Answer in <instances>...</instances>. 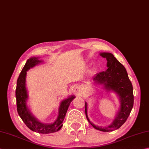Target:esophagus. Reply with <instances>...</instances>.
Masks as SVG:
<instances>
[{"instance_id":"1","label":"esophagus","mask_w":149,"mask_h":149,"mask_svg":"<svg viewBox=\"0 0 149 149\" xmlns=\"http://www.w3.org/2000/svg\"><path fill=\"white\" fill-rule=\"evenodd\" d=\"M74 92L77 95H79L81 92V88L79 86H77L75 87L74 88Z\"/></svg>"}]
</instances>
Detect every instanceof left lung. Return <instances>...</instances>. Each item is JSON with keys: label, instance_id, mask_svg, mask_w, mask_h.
<instances>
[{"label": "left lung", "instance_id": "left-lung-1", "mask_svg": "<svg viewBox=\"0 0 149 149\" xmlns=\"http://www.w3.org/2000/svg\"><path fill=\"white\" fill-rule=\"evenodd\" d=\"M106 58L108 68L104 72L96 74L93 77L94 83L103 86L107 92H113L119 97L120 106L113 121L105 127H99L90 121L87 113V103L85 102V114L87 120L94 129L103 132H112L123 125L130 115L134 104L133 87L124 66L109 52L100 54Z\"/></svg>", "mask_w": 149, "mask_h": 149}]
</instances>
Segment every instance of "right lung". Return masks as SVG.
I'll list each match as a JSON object with an SVG mask.
<instances>
[{"label": "right lung", "instance_id": "add662e5", "mask_svg": "<svg viewBox=\"0 0 149 149\" xmlns=\"http://www.w3.org/2000/svg\"><path fill=\"white\" fill-rule=\"evenodd\" d=\"M40 63H42V61L39 60V57H33L27 60L24 66L23 67L17 81L15 91L17 109L20 118L30 130L40 134H49L57 132L63 127V123L67 110L70 103L75 97L74 95H70L68 97L61 101L59 107L58 116L56 120L53 123H44L35 117L27 104L28 94L26 87V77L27 71Z\"/></svg>", "mask_w": 149, "mask_h": 149}]
</instances>
